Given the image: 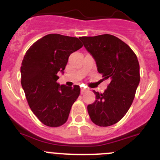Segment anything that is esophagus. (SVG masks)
<instances>
[{"mask_svg": "<svg viewBox=\"0 0 160 160\" xmlns=\"http://www.w3.org/2000/svg\"><path fill=\"white\" fill-rule=\"evenodd\" d=\"M87 91H88V89H86V88H80V92H81V94H83V93L86 92Z\"/></svg>", "mask_w": 160, "mask_h": 160, "instance_id": "1", "label": "esophagus"}]
</instances>
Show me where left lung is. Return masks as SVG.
I'll return each mask as SVG.
<instances>
[{
    "mask_svg": "<svg viewBox=\"0 0 160 160\" xmlns=\"http://www.w3.org/2000/svg\"><path fill=\"white\" fill-rule=\"evenodd\" d=\"M96 62L98 71L110 80L103 93L93 91L96 101L88 105L91 121L99 127L119 122L128 112L140 82L135 53L120 39L110 34L79 37Z\"/></svg>",
    "mask_w": 160,
    "mask_h": 160,
    "instance_id": "8db88e82",
    "label": "left lung"
}]
</instances>
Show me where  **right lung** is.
Wrapping results in <instances>:
<instances>
[{
  "label": "right lung",
  "mask_w": 160,
  "mask_h": 160,
  "mask_svg": "<svg viewBox=\"0 0 160 160\" xmlns=\"http://www.w3.org/2000/svg\"><path fill=\"white\" fill-rule=\"evenodd\" d=\"M83 47L77 37L52 33L36 41L27 50L21 66V83L31 110L39 120L51 128L67 121L80 87L57 83L69 56Z\"/></svg>",
  "instance_id": "obj_1"
}]
</instances>
